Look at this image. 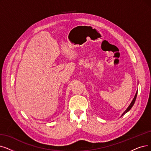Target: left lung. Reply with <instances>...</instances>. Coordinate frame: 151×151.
Returning a JSON list of instances; mask_svg holds the SVG:
<instances>
[{
	"mask_svg": "<svg viewBox=\"0 0 151 151\" xmlns=\"http://www.w3.org/2000/svg\"><path fill=\"white\" fill-rule=\"evenodd\" d=\"M137 92H136V95H135V96H134V99H132V101L131 102V104H130V105H129V106L127 108V109H126L124 112H123V113L122 114V116H123L124 114H126V113L127 112H128L130 110H131V108L132 107V106L134 105V103H135V101H136V97H137Z\"/></svg>",
	"mask_w": 151,
	"mask_h": 151,
	"instance_id": "obj_1",
	"label": "left lung"
}]
</instances>
